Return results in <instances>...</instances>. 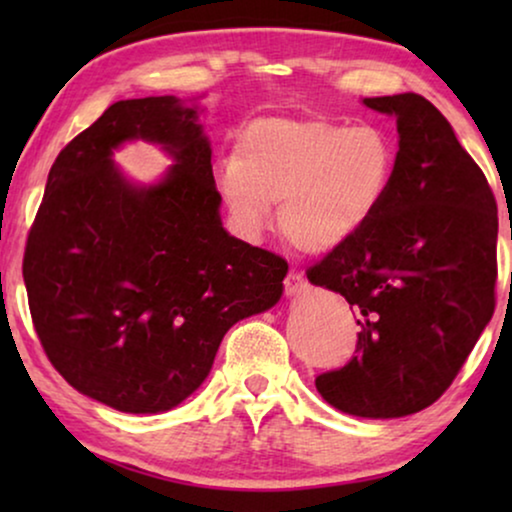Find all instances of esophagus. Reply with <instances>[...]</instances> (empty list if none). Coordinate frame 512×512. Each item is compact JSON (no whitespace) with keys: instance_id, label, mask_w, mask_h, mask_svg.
I'll list each match as a JSON object with an SVG mask.
<instances>
[{"instance_id":"esophagus-1","label":"esophagus","mask_w":512,"mask_h":512,"mask_svg":"<svg viewBox=\"0 0 512 512\" xmlns=\"http://www.w3.org/2000/svg\"><path fill=\"white\" fill-rule=\"evenodd\" d=\"M305 286L307 282L303 279V275H298V272H289V277H286L284 282V289L289 296H298L300 291H305Z\"/></svg>"}]
</instances>
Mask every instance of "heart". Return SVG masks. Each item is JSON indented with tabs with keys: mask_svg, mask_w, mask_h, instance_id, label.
Listing matches in <instances>:
<instances>
[{
	"mask_svg": "<svg viewBox=\"0 0 512 512\" xmlns=\"http://www.w3.org/2000/svg\"><path fill=\"white\" fill-rule=\"evenodd\" d=\"M396 146L377 125L324 118H261L244 128L237 158L216 165L214 181L230 219L256 240L272 223L300 249L326 254L354 240L387 198Z\"/></svg>",
	"mask_w": 512,
	"mask_h": 512,
	"instance_id": "obj_1",
	"label": "heart"
}]
</instances>
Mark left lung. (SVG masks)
Masks as SVG:
<instances>
[{
    "instance_id": "obj_1",
    "label": "left lung",
    "mask_w": 512,
    "mask_h": 512,
    "mask_svg": "<svg viewBox=\"0 0 512 512\" xmlns=\"http://www.w3.org/2000/svg\"><path fill=\"white\" fill-rule=\"evenodd\" d=\"M363 104L396 118V170L373 221L307 270L361 326L354 359L314 384L347 415L394 419L445 394L492 319L499 216L485 174L429 100Z\"/></svg>"
}]
</instances>
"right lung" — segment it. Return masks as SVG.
<instances>
[{
  "mask_svg": "<svg viewBox=\"0 0 512 512\" xmlns=\"http://www.w3.org/2000/svg\"><path fill=\"white\" fill-rule=\"evenodd\" d=\"M198 100H121L48 172L23 279L41 347L83 396L132 415L177 408L205 382L228 328L279 303L284 258L221 223ZM175 160L156 185L113 165L125 141Z\"/></svg>",
  "mask_w": 512,
  "mask_h": 512,
  "instance_id": "1",
  "label": "right lung"
}]
</instances>
